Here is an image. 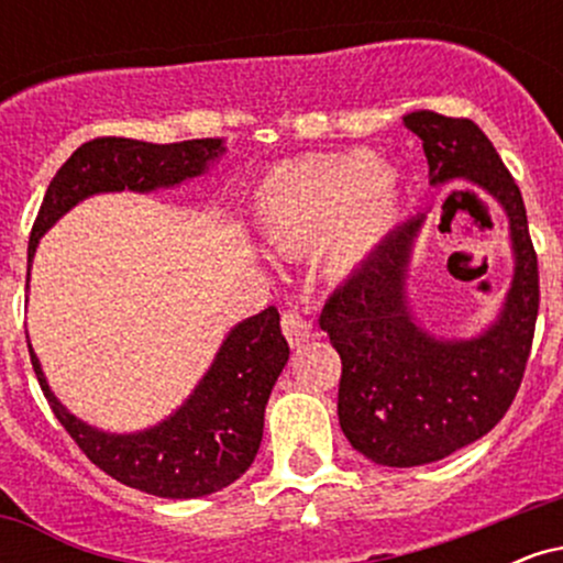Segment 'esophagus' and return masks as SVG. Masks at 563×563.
<instances>
[{"label": "esophagus", "instance_id": "esophagus-1", "mask_svg": "<svg viewBox=\"0 0 563 563\" xmlns=\"http://www.w3.org/2000/svg\"><path fill=\"white\" fill-rule=\"evenodd\" d=\"M280 325H283V335H286L290 346H299L309 339V335H312V322H309L307 318H301L296 309H288V312H283Z\"/></svg>", "mask_w": 563, "mask_h": 563}]
</instances>
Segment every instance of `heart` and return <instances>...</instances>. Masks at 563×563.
I'll list each match as a JSON object with an SVG mask.
<instances>
[{
  "label": "heart",
  "mask_w": 563,
  "mask_h": 563,
  "mask_svg": "<svg viewBox=\"0 0 563 563\" xmlns=\"http://www.w3.org/2000/svg\"><path fill=\"white\" fill-rule=\"evenodd\" d=\"M264 241L283 254L322 245L331 275H349L389 230L397 179L371 151L320 153L275 166L254 198Z\"/></svg>",
  "instance_id": "heart-1"
}]
</instances>
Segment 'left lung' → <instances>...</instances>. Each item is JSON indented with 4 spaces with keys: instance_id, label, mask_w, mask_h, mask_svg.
Masks as SVG:
<instances>
[{
    "instance_id": "left-lung-1",
    "label": "left lung",
    "mask_w": 563,
    "mask_h": 563,
    "mask_svg": "<svg viewBox=\"0 0 563 563\" xmlns=\"http://www.w3.org/2000/svg\"><path fill=\"white\" fill-rule=\"evenodd\" d=\"M423 140L431 185L468 179L508 214L514 283L500 318L479 339L439 341L412 322L405 273L423 217L394 230L344 286L320 328L341 357L339 423L354 450L378 466L410 468L448 457L493 431L525 378L540 307L538 254L519 185L471 119L405 115Z\"/></svg>"
}]
</instances>
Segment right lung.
<instances>
[{
	"label": "right lung",
	"instance_id": "add662e5",
	"mask_svg": "<svg viewBox=\"0 0 563 563\" xmlns=\"http://www.w3.org/2000/svg\"><path fill=\"white\" fill-rule=\"evenodd\" d=\"M222 151V140L217 137L169 145L126 137L84 142L44 192L29 238V269L38 238L79 200L95 192H147L179 185L198 177ZM29 354L55 418L97 468L140 493L187 500L228 487L254 463L264 434V407L288 363V344L275 307L243 320L224 339L192 397L164 423L140 434H106L70 416L49 391L31 344Z\"/></svg>",
	"mask_w": 563,
	"mask_h": 563
}]
</instances>
